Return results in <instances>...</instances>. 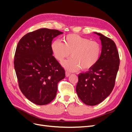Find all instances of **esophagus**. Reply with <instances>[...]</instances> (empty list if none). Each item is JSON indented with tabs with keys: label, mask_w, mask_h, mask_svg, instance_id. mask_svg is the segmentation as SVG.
<instances>
[{
	"label": "esophagus",
	"mask_w": 132,
	"mask_h": 132,
	"mask_svg": "<svg viewBox=\"0 0 132 132\" xmlns=\"http://www.w3.org/2000/svg\"><path fill=\"white\" fill-rule=\"evenodd\" d=\"M70 75V73L68 72V71H66V72H65V76H66L67 77H68Z\"/></svg>",
	"instance_id": "1"
}]
</instances>
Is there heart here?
Segmentation results:
<instances>
[{"label": "heart", "instance_id": "b5f03b06", "mask_svg": "<svg viewBox=\"0 0 132 132\" xmlns=\"http://www.w3.org/2000/svg\"><path fill=\"white\" fill-rule=\"evenodd\" d=\"M51 49L55 58L69 71H73L81 68L82 70L93 67L100 57L101 46L98 42L76 34H69L64 38L63 42L55 40L51 45Z\"/></svg>", "mask_w": 132, "mask_h": 132}]
</instances>
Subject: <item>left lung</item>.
I'll list each match as a JSON object with an SVG mask.
<instances>
[{"label":"left lung","instance_id":"8db88e82","mask_svg":"<svg viewBox=\"0 0 132 132\" xmlns=\"http://www.w3.org/2000/svg\"><path fill=\"white\" fill-rule=\"evenodd\" d=\"M99 36L102 44L100 57L89 70L78 75L76 91L82 102L95 106L102 102L113 90L119 66V57L113 40L101 34Z\"/></svg>","mask_w":132,"mask_h":132}]
</instances>
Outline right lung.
I'll use <instances>...</instances> for the list:
<instances>
[{
    "label": "right lung",
    "instance_id": "obj_1",
    "mask_svg": "<svg viewBox=\"0 0 132 132\" xmlns=\"http://www.w3.org/2000/svg\"><path fill=\"white\" fill-rule=\"evenodd\" d=\"M57 30L41 29L20 39L14 56V68L19 86L25 96L37 105L54 100L58 83L65 71L53 55L52 41L62 34Z\"/></svg>",
    "mask_w": 132,
    "mask_h": 132
}]
</instances>
